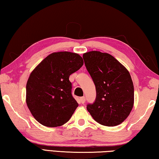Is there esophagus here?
<instances>
[{"label":"esophagus","instance_id":"obj_1","mask_svg":"<svg viewBox=\"0 0 159 159\" xmlns=\"http://www.w3.org/2000/svg\"><path fill=\"white\" fill-rule=\"evenodd\" d=\"M85 101H86V99H85L84 97H80V102H81L82 104H84Z\"/></svg>","mask_w":159,"mask_h":159}]
</instances>
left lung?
I'll return each instance as SVG.
<instances>
[{
	"label": "left lung",
	"mask_w": 159,
	"mask_h": 159,
	"mask_svg": "<svg viewBox=\"0 0 159 159\" xmlns=\"http://www.w3.org/2000/svg\"><path fill=\"white\" fill-rule=\"evenodd\" d=\"M87 71L96 87V100L87 106L99 124L114 126L129 116L134 103V89L129 72L113 56L99 51L83 54Z\"/></svg>",
	"instance_id": "1"
}]
</instances>
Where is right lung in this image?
Instances as JSON below:
<instances>
[{"label":"right lung","mask_w":159,"mask_h":159,"mask_svg":"<svg viewBox=\"0 0 159 159\" xmlns=\"http://www.w3.org/2000/svg\"><path fill=\"white\" fill-rule=\"evenodd\" d=\"M84 61L77 53H51L30 73L26 84V104L39 123L57 127L71 118L78 103L72 95L70 75Z\"/></svg>","instance_id":"1"}]
</instances>
